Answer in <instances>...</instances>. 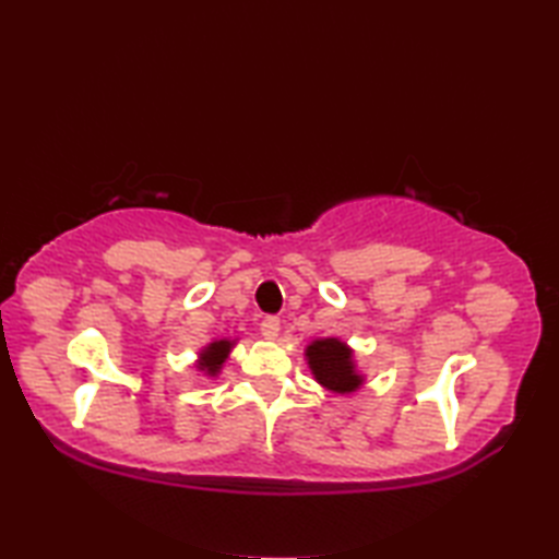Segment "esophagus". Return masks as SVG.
I'll return each mask as SVG.
<instances>
[{"mask_svg": "<svg viewBox=\"0 0 559 559\" xmlns=\"http://www.w3.org/2000/svg\"><path fill=\"white\" fill-rule=\"evenodd\" d=\"M278 331H281V319L278 317H266L264 322H261V336H264V338L276 341Z\"/></svg>", "mask_w": 559, "mask_h": 559, "instance_id": "1", "label": "esophagus"}]
</instances>
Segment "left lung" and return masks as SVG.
Wrapping results in <instances>:
<instances>
[{
    "label": "left lung",
    "mask_w": 559,
    "mask_h": 559,
    "mask_svg": "<svg viewBox=\"0 0 559 559\" xmlns=\"http://www.w3.org/2000/svg\"><path fill=\"white\" fill-rule=\"evenodd\" d=\"M314 379L334 394H350L360 389L365 377L358 372L353 350L341 338H317L305 350Z\"/></svg>",
    "instance_id": "1"
}]
</instances>
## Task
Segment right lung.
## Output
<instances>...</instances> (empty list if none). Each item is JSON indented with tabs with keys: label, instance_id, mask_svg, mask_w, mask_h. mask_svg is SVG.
<instances>
[{
	"label": "right lung",
	"instance_id": "obj_1",
	"mask_svg": "<svg viewBox=\"0 0 559 559\" xmlns=\"http://www.w3.org/2000/svg\"><path fill=\"white\" fill-rule=\"evenodd\" d=\"M233 346H235V341H230V338H221V341L209 343V346L199 353L197 367L199 370H204L209 377H216L221 372L223 362L228 360Z\"/></svg>",
	"mask_w": 559,
	"mask_h": 559
}]
</instances>
